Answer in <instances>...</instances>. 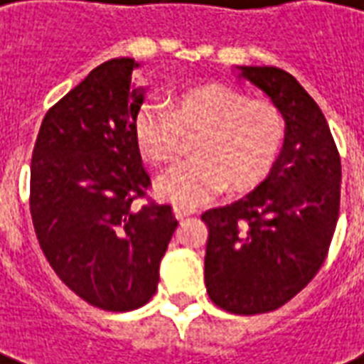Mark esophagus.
<instances>
[{"mask_svg": "<svg viewBox=\"0 0 364 364\" xmlns=\"http://www.w3.org/2000/svg\"><path fill=\"white\" fill-rule=\"evenodd\" d=\"M195 208H189V206H181V204H175L173 206V214L177 220H183V218L191 216V214H195Z\"/></svg>", "mask_w": 364, "mask_h": 364, "instance_id": "34e87169", "label": "esophagus"}]
</instances>
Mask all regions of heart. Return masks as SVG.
<instances>
[{"label":"heart","mask_w":364,"mask_h":364,"mask_svg":"<svg viewBox=\"0 0 364 364\" xmlns=\"http://www.w3.org/2000/svg\"><path fill=\"white\" fill-rule=\"evenodd\" d=\"M195 139V158L161 175L158 193L195 206L225 187H257L276 166L285 141V119L270 100L249 98L225 85H204L179 94L171 109L144 106L134 117V141L152 166H171Z\"/></svg>","instance_id":"heart-1"}]
</instances>
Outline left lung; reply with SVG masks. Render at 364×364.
Wrapping results in <instances>:
<instances>
[{"label":"left lung","mask_w":364,"mask_h":364,"mask_svg":"<svg viewBox=\"0 0 364 364\" xmlns=\"http://www.w3.org/2000/svg\"><path fill=\"white\" fill-rule=\"evenodd\" d=\"M241 77L284 115V150L257 189L200 220L208 228V297L250 316L291 301L324 264L340 216L341 161L320 107L289 73L241 67Z\"/></svg>","instance_id":"left-lung-1"}]
</instances>
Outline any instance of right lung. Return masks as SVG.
<instances>
[{"label":"right lung","instance_id":"add662e5","mask_svg":"<svg viewBox=\"0 0 364 364\" xmlns=\"http://www.w3.org/2000/svg\"><path fill=\"white\" fill-rule=\"evenodd\" d=\"M134 59H109L53 104L31 161V216L59 279L102 311H134L158 289L160 260L177 228L134 141L142 90ZM139 200H144L141 207Z\"/></svg>","mask_w":364,"mask_h":364}]
</instances>
